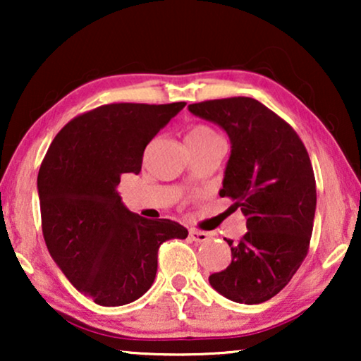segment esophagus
<instances>
[{"label": "esophagus", "instance_id": "1", "mask_svg": "<svg viewBox=\"0 0 361 361\" xmlns=\"http://www.w3.org/2000/svg\"><path fill=\"white\" fill-rule=\"evenodd\" d=\"M189 236L194 241H197V243H205V241L210 240V233H207V231H200V230H195L192 228L189 231Z\"/></svg>", "mask_w": 361, "mask_h": 361}]
</instances>
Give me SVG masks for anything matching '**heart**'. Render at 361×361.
<instances>
[{
  "mask_svg": "<svg viewBox=\"0 0 361 361\" xmlns=\"http://www.w3.org/2000/svg\"><path fill=\"white\" fill-rule=\"evenodd\" d=\"M219 140V136L215 135V131L209 128L207 125H194L187 130L185 135V142L189 147H197L202 145H207V142Z\"/></svg>",
  "mask_w": 361,
  "mask_h": 361,
  "instance_id": "heart-1",
  "label": "heart"
}]
</instances>
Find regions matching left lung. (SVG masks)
Wrapping results in <instances>:
<instances>
[{"instance_id":"left-lung-1","label":"left lung","mask_w":361,"mask_h":361,"mask_svg":"<svg viewBox=\"0 0 361 361\" xmlns=\"http://www.w3.org/2000/svg\"><path fill=\"white\" fill-rule=\"evenodd\" d=\"M224 128L231 142L220 197L235 200L246 228L231 246L228 268L210 286L240 304H261L293 279L309 251L314 228L315 177L307 149L290 125L255 98L231 97L189 105Z\"/></svg>"}]
</instances>
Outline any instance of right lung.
<instances>
[{
  "instance_id": "add662e5",
  "label": "right lung",
  "mask_w": 361,
  "mask_h": 361,
  "mask_svg": "<svg viewBox=\"0 0 361 361\" xmlns=\"http://www.w3.org/2000/svg\"><path fill=\"white\" fill-rule=\"evenodd\" d=\"M184 106H98L68 121L49 146L37 176L44 240L93 302L115 307L140 299L154 283L159 246L189 235L177 221L133 214L116 192L121 174H140L146 146Z\"/></svg>"
}]
</instances>
